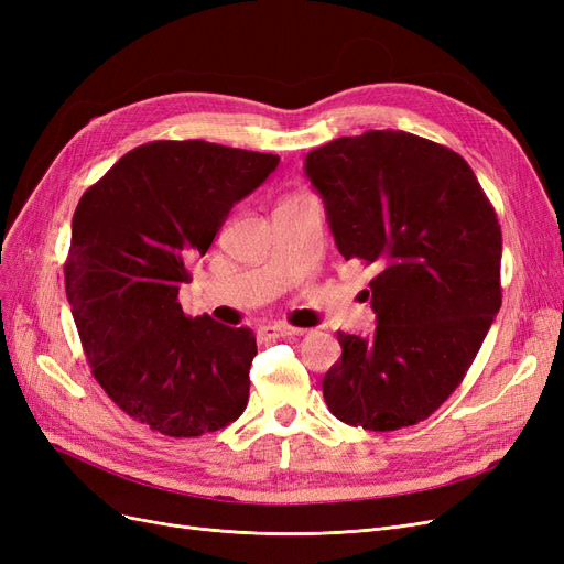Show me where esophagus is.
Here are the masks:
<instances>
[{
    "label": "esophagus",
    "instance_id": "1",
    "mask_svg": "<svg viewBox=\"0 0 564 564\" xmlns=\"http://www.w3.org/2000/svg\"><path fill=\"white\" fill-rule=\"evenodd\" d=\"M261 338L265 340H275V338H294V336H303L305 329H296L289 327V324H272V327H261Z\"/></svg>",
    "mask_w": 564,
    "mask_h": 564
}]
</instances>
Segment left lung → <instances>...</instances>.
<instances>
[{
  "mask_svg": "<svg viewBox=\"0 0 564 564\" xmlns=\"http://www.w3.org/2000/svg\"><path fill=\"white\" fill-rule=\"evenodd\" d=\"M344 259L373 265L377 332H338L329 412L365 431L425 421L464 381L501 308V226L458 152L406 131L344 135L305 155Z\"/></svg>",
  "mask_w": 564,
  "mask_h": 564,
  "instance_id": "8db88e82",
  "label": "left lung"
}]
</instances>
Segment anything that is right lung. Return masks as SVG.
I'll return each instance as SVG.
<instances>
[{"mask_svg":"<svg viewBox=\"0 0 564 564\" xmlns=\"http://www.w3.org/2000/svg\"><path fill=\"white\" fill-rule=\"evenodd\" d=\"M278 155L207 141H152L82 195L65 259V294L94 379L122 412L169 437L240 419L256 336L191 317L178 289L230 209Z\"/></svg>","mask_w":564,"mask_h":564,"instance_id":"obj_1","label":"right lung"}]
</instances>
